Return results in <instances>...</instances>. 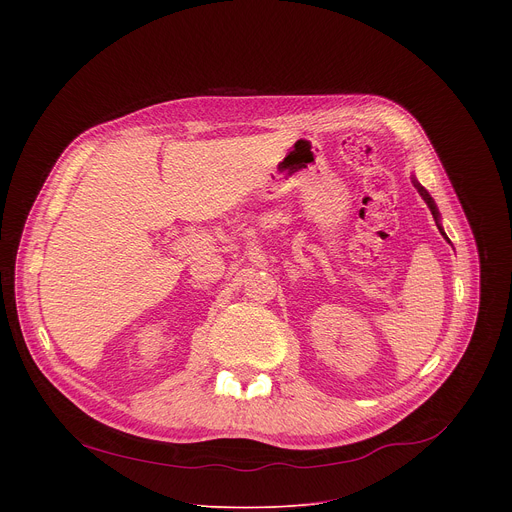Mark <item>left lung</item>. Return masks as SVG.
<instances>
[{
	"label": "left lung",
	"instance_id": "left-lung-1",
	"mask_svg": "<svg viewBox=\"0 0 512 512\" xmlns=\"http://www.w3.org/2000/svg\"><path fill=\"white\" fill-rule=\"evenodd\" d=\"M411 182H413V186L417 188V192L421 194V198L425 200V204L429 206V210H431V214H433V218H435V225H437V229H440V233H442V237L450 243V239H448V235H446V231H444V227H442V216H440V210H437V206H435V200L431 198V194L415 180V176L411 178Z\"/></svg>",
	"mask_w": 512,
	"mask_h": 512
}]
</instances>
